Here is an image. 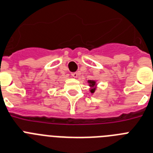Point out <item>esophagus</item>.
<instances>
[{
    "label": "esophagus",
    "instance_id": "34e87169",
    "mask_svg": "<svg viewBox=\"0 0 153 153\" xmlns=\"http://www.w3.org/2000/svg\"><path fill=\"white\" fill-rule=\"evenodd\" d=\"M71 76H72L73 78H77V77H78V73L77 72L71 73Z\"/></svg>",
    "mask_w": 153,
    "mask_h": 153
}]
</instances>
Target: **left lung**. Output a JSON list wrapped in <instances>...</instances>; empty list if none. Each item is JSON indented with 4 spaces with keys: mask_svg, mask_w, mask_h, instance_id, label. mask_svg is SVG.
<instances>
[{
    "mask_svg": "<svg viewBox=\"0 0 153 153\" xmlns=\"http://www.w3.org/2000/svg\"><path fill=\"white\" fill-rule=\"evenodd\" d=\"M88 84H89L90 88H91V89H90V91L91 93H94L95 91V89H96V82L94 80H88Z\"/></svg>",
    "mask_w": 153,
    "mask_h": 153,
    "instance_id": "obj_1",
    "label": "left lung"
}]
</instances>
